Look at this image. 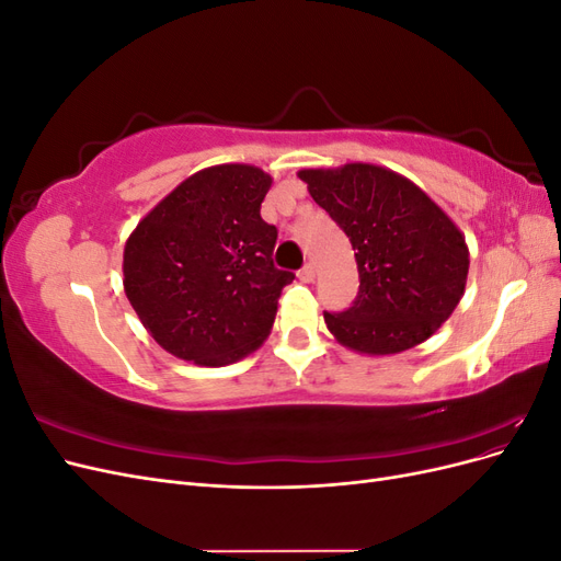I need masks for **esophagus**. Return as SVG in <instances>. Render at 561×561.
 <instances>
[{
	"label": "esophagus",
	"instance_id": "34e87169",
	"mask_svg": "<svg viewBox=\"0 0 561 561\" xmlns=\"http://www.w3.org/2000/svg\"><path fill=\"white\" fill-rule=\"evenodd\" d=\"M316 278V266L309 262L307 266H304L301 271H299V280H304V283H311Z\"/></svg>",
	"mask_w": 561,
	"mask_h": 561
}]
</instances>
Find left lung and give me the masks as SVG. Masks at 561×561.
I'll use <instances>...</instances> for the list:
<instances>
[{"mask_svg": "<svg viewBox=\"0 0 561 561\" xmlns=\"http://www.w3.org/2000/svg\"><path fill=\"white\" fill-rule=\"evenodd\" d=\"M297 175L344 229L358 262L353 307L322 313L336 342L367 355L426 342L463 297V233L426 192L388 168L346 163Z\"/></svg>", "mask_w": 561, "mask_h": 561, "instance_id": "left-lung-1", "label": "left lung"}]
</instances>
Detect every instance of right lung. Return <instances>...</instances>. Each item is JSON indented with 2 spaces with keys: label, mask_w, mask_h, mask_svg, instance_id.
Segmentation results:
<instances>
[{
  "label": "right lung",
  "mask_w": 561,
  "mask_h": 561,
  "mask_svg": "<svg viewBox=\"0 0 561 561\" xmlns=\"http://www.w3.org/2000/svg\"><path fill=\"white\" fill-rule=\"evenodd\" d=\"M271 175L245 163L198 171L157 203L124 248V290L145 330L168 353L222 367L260 348L280 290L278 231L260 208Z\"/></svg>",
  "instance_id": "add662e5"
}]
</instances>
